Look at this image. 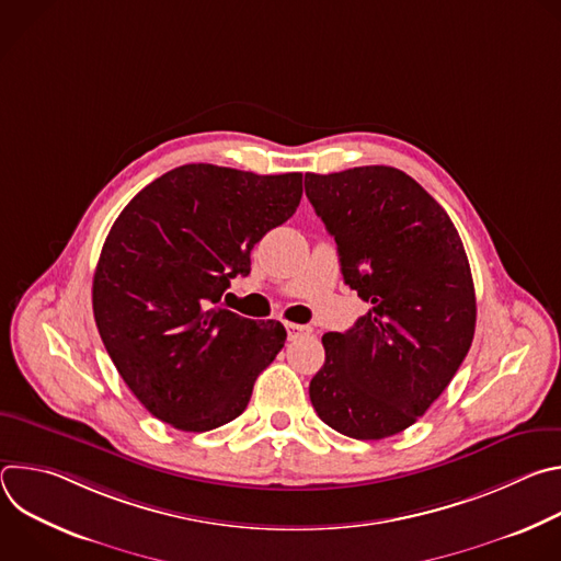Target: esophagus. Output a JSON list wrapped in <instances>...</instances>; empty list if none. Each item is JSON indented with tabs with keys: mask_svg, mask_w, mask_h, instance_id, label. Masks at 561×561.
Masks as SVG:
<instances>
[{
	"mask_svg": "<svg viewBox=\"0 0 561 561\" xmlns=\"http://www.w3.org/2000/svg\"><path fill=\"white\" fill-rule=\"evenodd\" d=\"M286 331H288V340H301L312 333L310 327H301V324H286Z\"/></svg>",
	"mask_w": 561,
	"mask_h": 561,
	"instance_id": "esophagus-1",
	"label": "esophagus"
}]
</instances>
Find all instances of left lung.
I'll return each mask as SVG.
<instances>
[{
    "instance_id": "obj_1",
    "label": "left lung",
    "mask_w": 561,
    "mask_h": 561,
    "mask_svg": "<svg viewBox=\"0 0 561 561\" xmlns=\"http://www.w3.org/2000/svg\"><path fill=\"white\" fill-rule=\"evenodd\" d=\"M306 197L335 237L344 282L370 304L353 329L322 337L312 409L353 439L397 435L428 411L472 344L474 286L459 232L390 167L306 173Z\"/></svg>"
}]
</instances>
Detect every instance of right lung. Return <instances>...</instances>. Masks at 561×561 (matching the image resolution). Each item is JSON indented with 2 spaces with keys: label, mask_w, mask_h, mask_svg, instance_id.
Wrapping results in <instances>:
<instances>
[{
  "label": "right lung",
  "mask_w": 561,
  "mask_h": 561,
  "mask_svg": "<svg viewBox=\"0 0 561 561\" xmlns=\"http://www.w3.org/2000/svg\"><path fill=\"white\" fill-rule=\"evenodd\" d=\"M301 173L186 164L139 191L115 219L93 277L100 337L144 409L204 433L242 415L286 342L268 319L219 308L251 251L297 210Z\"/></svg>",
  "instance_id": "obj_1"
}]
</instances>
